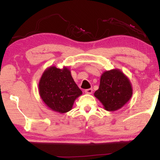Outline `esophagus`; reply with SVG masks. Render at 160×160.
Instances as JSON below:
<instances>
[{
  "mask_svg": "<svg viewBox=\"0 0 160 160\" xmlns=\"http://www.w3.org/2000/svg\"><path fill=\"white\" fill-rule=\"evenodd\" d=\"M84 92H85L86 93H88V94H91V93H92V92H93V89L92 88L87 89H85V91H84Z\"/></svg>",
  "mask_w": 160,
  "mask_h": 160,
  "instance_id": "1",
  "label": "esophagus"
}]
</instances>
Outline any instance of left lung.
<instances>
[{
	"label": "left lung",
	"instance_id": "obj_1",
	"mask_svg": "<svg viewBox=\"0 0 160 160\" xmlns=\"http://www.w3.org/2000/svg\"><path fill=\"white\" fill-rule=\"evenodd\" d=\"M132 89L130 80L119 70L105 71L101 76L100 86L94 96L108 111L120 109L130 99Z\"/></svg>",
	"mask_w": 160,
	"mask_h": 160
}]
</instances>
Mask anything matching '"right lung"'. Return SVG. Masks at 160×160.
Segmentation results:
<instances>
[{
    "instance_id": "right-lung-1",
    "label": "right lung",
    "mask_w": 160,
    "mask_h": 160,
    "mask_svg": "<svg viewBox=\"0 0 160 160\" xmlns=\"http://www.w3.org/2000/svg\"><path fill=\"white\" fill-rule=\"evenodd\" d=\"M39 89L45 104L53 111L62 114L70 111L75 100L82 94V91L67 68H48L41 78Z\"/></svg>"
}]
</instances>
